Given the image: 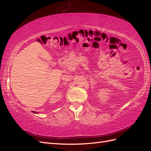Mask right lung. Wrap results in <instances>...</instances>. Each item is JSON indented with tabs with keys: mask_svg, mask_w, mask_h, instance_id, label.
Here are the masks:
<instances>
[{
	"mask_svg": "<svg viewBox=\"0 0 151 151\" xmlns=\"http://www.w3.org/2000/svg\"><path fill=\"white\" fill-rule=\"evenodd\" d=\"M33 113H36V111H34V112H33Z\"/></svg>",
	"mask_w": 151,
	"mask_h": 151,
	"instance_id": "right-lung-1",
	"label": "right lung"
}]
</instances>
